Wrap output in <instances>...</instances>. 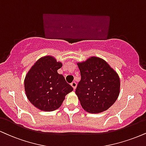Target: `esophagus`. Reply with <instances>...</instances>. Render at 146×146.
I'll return each mask as SVG.
<instances>
[{"instance_id": "1", "label": "esophagus", "mask_w": 146, "mask_h": 146, "mask_svg": "<svg viewBox=\"0 0 146 146\" xmlns=\"http://www.w3.org/2000/svg\"><path fill=\"white\" fill-rule=\"evenodd\" d=\"M71 86L73 88V89H74V90H75V88H76V87H77V83H76V82H73L71 84Z\"/></svg>"}]
</instances>
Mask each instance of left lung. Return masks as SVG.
<instances>
[{
	"mask_svg": "<svg viewBox=\"0 0 146 146\" xmlns=\"http://www.w3.org/2000/svg\"><path fill=\"white\" fill-rule=\"evenodd\" d=\"M77 64L82 78L75 94L82 108L91 113L108 110L120 94V81L117 72L97 56H90Z\"/></svg>",
	"mask_w": 146,
	"mask_h": 146,
	"instance_id": "1",
	"label": "left lung"
}]
</instances>
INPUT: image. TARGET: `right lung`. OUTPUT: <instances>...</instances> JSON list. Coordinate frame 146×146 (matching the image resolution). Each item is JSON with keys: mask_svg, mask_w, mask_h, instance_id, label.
<instances>
[{"mask_svg": "<svg viewBox=\"0 0 146 146\" xmlns=\"http://www.w3.org/2000/svg\"><path fill=\"white\" fill-rule=\"evenodd\" d=\"M62 62L52 56L40 58L24 79V90L28 99L35 108L44 111L58 109L73 87L64 76L58 73Z\"/></svg>", "mask_w": 146, "mask_h": 146, "instance_id": "1", "label": "right lung"}]
</instances>
